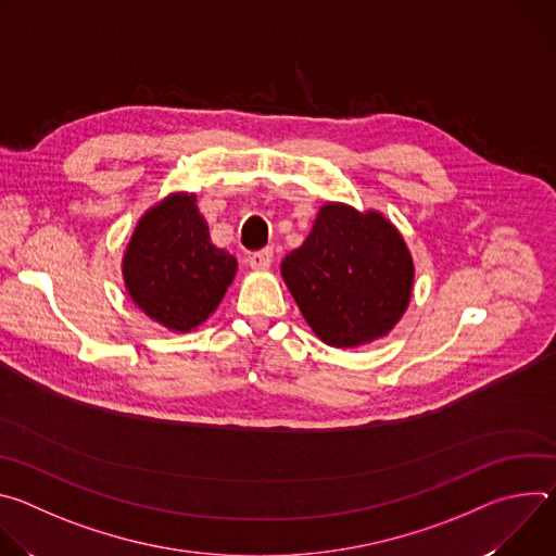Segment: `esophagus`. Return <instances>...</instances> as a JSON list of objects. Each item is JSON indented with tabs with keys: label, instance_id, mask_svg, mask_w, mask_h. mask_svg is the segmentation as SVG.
<instances>
[{
	"label": "esophagus",
	"instance_id": "obj_1",
	"mask_svg": "<svg viewBox=\"0 0 556 556\" xmlns=\"http://www.w3.org/2000/svg\"><path fill=\"white\" fill-rule=\"evenodd\" d=\"M249 264L253 270H266L270 264H273V249H266V251H257L249 257Z\"/></svg>",
	"mask_w": 556,
	"mask_h": 556
}]
</instances>
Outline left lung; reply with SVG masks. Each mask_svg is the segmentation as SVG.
I'll return each mask as SVG.
<instances>
[{"label":"left lung","mask_w":556,"mask_h":556,"mask_svg":"<svg viewBox=\"0 0 556 556\" xmlns=\"http://www.w3.org/2000/svg\"><path fill=\"white\" fill-rule=\"evenodd\" d=\"M281 275L307 326L332 348L387 334L412 299L414 262L403 235L378 213L328 204Z\"/></svg>","instance_id":"8db88e82"}]
</instances>
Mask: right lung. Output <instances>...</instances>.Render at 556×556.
<instances>
[{
	"label": "right lung",
	"mask_w": 556,
	"mask_h": 556,
	"mask_svg": "<svg viewBox=\"0 0 556 556\" xmlns=\"http://www.w3.org/2000/svg\"><path fill=\"white\" fill-rule=\"evenodd\" d=\"M235 270V257L211 244L195 198L187 193L172 195L144 213L123 260L134 303L178 332L208 319Z\"/></svg>",
	"instance_id": "1"
}]
</instances>
